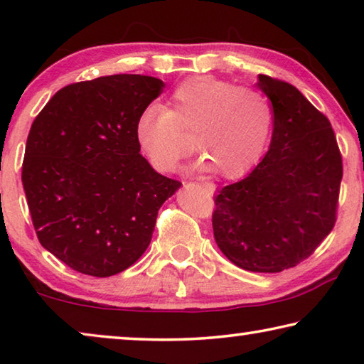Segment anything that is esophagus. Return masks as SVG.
<instances>
[{
  "mask_svg": "<svg viewBox=\"0 0 364 364\" xmlns=\"http://www.w3.org/2000/svg\"><path fill=\"white\" fill-rule=\"evenodd\" d=\"M202 186H204V189L207 191L208 194H213L215 193V184H212V183H202Z\"/></svg>",
  "mask_w": 364,
  "mask_h": 364,
  "instance_id": "1",
  "label": "esophagus"
}]
</instances>
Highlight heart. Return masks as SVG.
<instances>
[{
    "mask_svg": "<svg viewBox=\"0 0 364 364\" xmlns=\"http://www.w3.org/2000/svg\"><path fill=\"white\" fill-rule=\"evenodd\" d=\"M269 130V104L258 91L194 77L176 86L165 109L152 104L141 110L134 139L154 168L173 171L193 152L182 133L194 134L196 149L202 154L196 168L236 180L262 159Z\"/></svg>",
    "mask_w": 364,
    "mask_h": 364,
    "instance_id": "obj_1",
    "label": "heart"
}]
</instances>
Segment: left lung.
Returning <instances> with one entry per match:
<instances>
[{"label":"left lung","instance_id":"left-lung-1","mask_svg":"<svg viewBox=\"0 0 364 364\" xmlns=\"http://www.w3.org/2000/svg\"><path fill=\"white\" fill-rule=\"evenodd\" d=\"M273 106L268 152L215 197L213 236L236 267L279 273L313 254L336 223L342 157L331 123L281 80L258 75Z\"/></svg>","mask_w":364,"mask_h":364}]
</instances>
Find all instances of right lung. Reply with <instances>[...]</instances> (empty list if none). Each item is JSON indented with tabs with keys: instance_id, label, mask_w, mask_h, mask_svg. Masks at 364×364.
I'll list each match as a JSON object with an SVG mask.
<instances>
[{
	"instance_id": "add662e5",
	"label": "right lung",
	"mask_w": 364,
	"mask_h": 364,
	"mask_svg": "<svg viewBox=\"0 0 364 364\" xmlns=\"http://www.w3.org/2000/svg\"><path fill=\"white\" fill-rule=\"evenodd\" d=\"M164 88L128 73L73 83L32 123L22 184L36 236L78 273L107 278L132 267L181 186L157 173L134 139L138 115Z\"/></svg>"
}]
</instances>
